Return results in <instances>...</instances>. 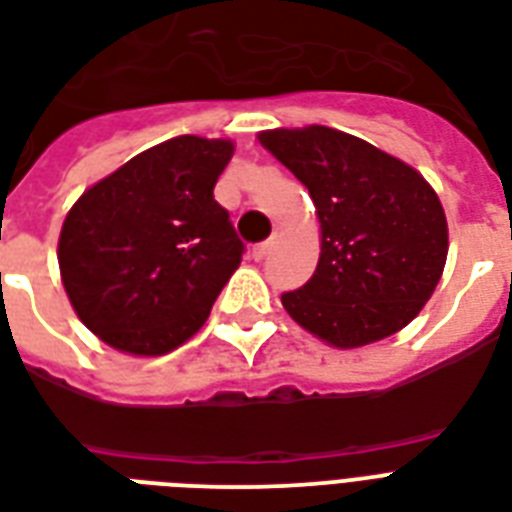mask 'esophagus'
Masks as SVG:
<instances>
[{
    "mask_svg": "<svg viewBox=\"0 0 512 512\" xmlns=\"http://www.w3.org/2000/svg\"><path fill=\"white\" fill-rule=\"evenodd\" d=\"M269 251H272V240H267V243L253 245V259H264Z\"/></svg>",
    "mask_w": 512,
    "mask_h": 512,
    "instance_id": "obj_1",
    "label": "esophagus"
}]
</instances>
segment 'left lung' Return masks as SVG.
Masks as SVG:
<instances>
[{
	"label": "left lung",
	"instance_id": "1",
	"mask_svg": "<svg viewBox=\"0 0 512 512\" xmlns=\"http://www.w3.org/2000/svg\"><path fill=\"white\" fill-rule=\"evenodd\" d=\"M259 141L310 189L320 219L315 275L280 296L323 342L350 350L392 336L433 296L449 229L433 186L342 130H267Z\"/></svg>",
	"mask_w": 512,
	"mask_h": 512
}]
</instances>
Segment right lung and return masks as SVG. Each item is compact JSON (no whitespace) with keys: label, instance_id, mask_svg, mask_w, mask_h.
Here are the masks:
<instances>
[{"label":"right lung","instance_id":"right-lung-1","mask_svg":"<svg viewBox=\"0 0 512 512\" xmlns=\"http://www.w3.org/2000/svg\"><path fill=\"white\" fill-rule=\"evenodd\" d=\"M232 141L178 136L90 186L63 221V288L79 320L130 355H165L211 315L245 245L213 186Z\"/></svg>","mask_w":512,"mask_h":512}]
</instances>
